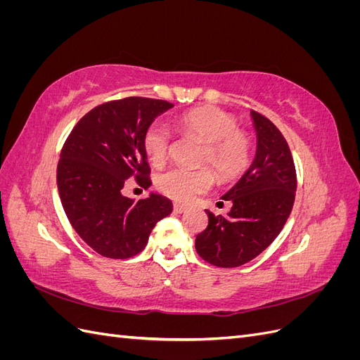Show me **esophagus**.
Returning <instances> with one entry per match:
<instances>
[{
    "label": "esophagus",
    "mask_w": 360,
    "mask_h": 360,
    "mask_svg": "<svg viewBox=\"0 0 360 360\" xmlns=\"http://www.w3.org/2000/svg\"><path fill=\"white\" fill-rule=\"evenodd\" d=\"M188 210V207L186 205H183V204H179V202H176L174 204V212L176 213H179V214H181V213H184Z\"/></svg>",
    "instance_id": "esophagus-1"
}]
</instances>
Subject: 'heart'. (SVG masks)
<instances>
[{"label":"heart","mask_w":360,"mask_h":360,"mask_svg":"<svg viewBox=\"0 0 360 360\" xmlns=\"http://www.w3.org/2000/svg\"><path fill=\"white\" fill-rule=\"evenodd\" d=\"M179 129L183 135L204 144L200 163L210 165L221 180H233L248 168L252 146L231 114L219 108H201L183 115ZM144 150L155 165H162L167 160L171 150V132L162 122L147 129ZM212 183L213 174L209 168H169L156 179L159 191L177 201H191L195 195L209 189Z\"/></svg>","instance_id":"obj_1"}]
</instances>
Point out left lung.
<instances>
[{
	"mask_svg": "<svg viewBox=\"0 0 360 360\" xmlns=\"http://www.w3.org/2000/svg\"><path fill=\"white\" fill-rule=\"evenodd\" d=\"M257 132L255 158L222 200L231 201L226 216H209V225L195 238L198 255L216 267L249 263L284 228L296 197V168L290 147L269 118L250 111Z\"/></svg>",
	"mask_w": 360,
	"mask_h": 360,
	"instance_id": "left-lung-1",
	"label": "left lung"
}]
</instances>
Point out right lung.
Returning <instances> with one entry per match:
<instances>
[{"label": "right lung", "mask_w": 360, "mask_h": 360, "mask_svg": "<svg viewBox=\"0 0 360 360\" xmlns=\"http://www.w3.org/2000/svg\"><path fill=\"white\" fill-rule=\"evenodd\" d=\"M174 105L147 97L106 102L85 114L63 146L57 186L73 230L97 254L124 259L143 250L172 202L151 192L135 201L122 193L129 179L148 188L144 135Z\"/></svg>", "instance_id": "add662e5"}]
</instances>
